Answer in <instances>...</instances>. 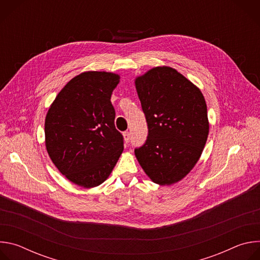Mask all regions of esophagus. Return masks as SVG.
I'll use <instances>...</instances> for the list:
<instances>
[{
	"mask_svg": "<svg viewBox=\"0 0 260 260\" xmlns=\"http://www.w3.org/2000/svg\"><path fill=\"white\" fill-rule=\"evenodd\" d=\"M123 139H124V142L125 144H127L131 140V133L129 132H124L123 133Z\"/></svg>",
	"mask_w": 260,
	"mask_h": 260,
	"instance_id": "34e87169",
	"label": "esophagus"
}]
</instances>
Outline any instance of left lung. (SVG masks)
I'll list each match as a JSON object with an SVG mask.
<instances>
[{
  "label": "left lung",
  "instance_id": "8db88e82",
  "mask_svg": "<svg viewBox=\"0 0 260 260\" xmlns=\"http://www.w3.org/2000/svg\"><path fill=\"white\" fill-rule=\"evenodd\" d=\"M148 124L145 144L135 155L154 183L172 185L199 161L209 135L205 98L177 70L155 67L135 80Z\"/></svg>",
  "mask_w": 260,
  "mask_h": 260
}]
</instances>
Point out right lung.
I'll return each mask as SVG.
<instances>
[{"mask_svg":"<svg viewBox=\"0 0 260 260\" xmlns=\"http://www.w3.org/2000/svg\"><path fill=\"white\" fill-rule=\"evenodd\" d=\"M118 74L88 71L71 79L58 92L45 118V145L57 170L84 188L99 186L123 151L115 128L111 94Z\"/></svg>","mask_w":260,"mask_h":260,"instance_id":"obj_1","label":"right lung"}]
</instances>
